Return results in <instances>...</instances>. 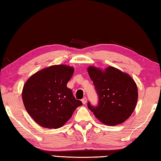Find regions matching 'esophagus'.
I'll list each match as a JSON object with an SVG mask.
<instances>
[{
    "label": "esophagus",
    "mask_w": 161,
    "mask_h": 161,
    "mask_svg": "<svg viewBox=\"0 0 161 161\" xmlns=\"http://www.w3.org/2000/svg\"><path fill=\"white\" fill-rule=\"evenodd\" d=\"M86 97H84L82 99H81V102H82V103H83V104H85V103H86Z\"/></svg>",
    "instance_id": "obj_1"
}]
</instances>
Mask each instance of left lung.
Returning <instances> with one entry per match:
<instances>
[{
	"label": "left lung",
	"instance_id": "left-lung-1",
	"mask_svg": "<svg viewBox=\"0 0 161 161\" xmlns=\"http://www.w3.org/2000/svg\"><path fill=\"white\" fill-rule=\"evenodd\" d=\"M89 75L99 97L98 106L88 102V108L99 121L108 126L123 123L134 111L138 89L130 75L114 67L102 70L89 67Z\"/></svg>",
	"mask_w": 161,
	"mask_h": 161
}]
</instances>
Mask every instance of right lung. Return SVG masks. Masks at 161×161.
<instances>
[{
	"mask_svg": "<svg viewBox=\"0 0 161 161\" xmlns=\"http://www.w3.org/2000/svg\"><path fill=\"white\" fill-rule=\"evenodd\" d=\"M74 68L64 64L53 65L38 71L24 84L22 98L26 111L40 126L59 129L82 105L67 84Z\"/></svg>",
	"mask_w": 161,
	"mask_h": 161,
	"instance_id": "add662e5",
	"label": "right lung"
}]
</instances>
